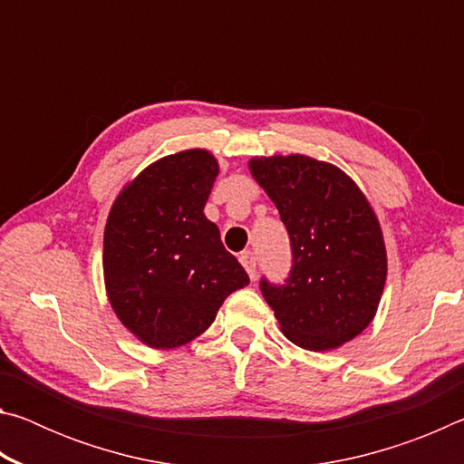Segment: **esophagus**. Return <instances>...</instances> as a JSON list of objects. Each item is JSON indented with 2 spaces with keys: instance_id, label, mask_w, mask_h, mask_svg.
Listing matches in <instances>:
<instances>
[{
  "instance_id": "34e87169",
  "label": "esophagus",
  "mask_w": 464,
  "mask_h": 464,
  "mask_svg": "<svg viewBox=\"0 0 464 464\" xmlns=\"http://www.w3.org/2000/svg\"><path fill=\"white\" fill-rule=\"evenodd\" d=\"M239 262L243 264V268L247 270V274H249V278L254 280L256 278V274H257V257H256V254L254 251H243V254L239 256Z\"/></svg>"
}]
</instances>
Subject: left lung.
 Segmentation results:
<instances>
[{
  "label": "left lung",
  "instance_id": "obj_1",
  "mask_svg": "<svg viewBox=\"0 0 464 464\" xmlns=\"http://www.w3.org/2000/svg\"><path fill=\"white\" fill-rule=\"evenodd\" d=\"M249 169L290 239L285 282L260 280L282 332L313 352L350 342L372 321L387 278L382 233L364 194L342 169L304 155L260 157Z\"/></svg>",
  "mask_w": 464,
  "mask_h": 464
}]
</instances>
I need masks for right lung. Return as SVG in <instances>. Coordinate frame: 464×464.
<instances>
[{"mask_svg": "<svg viewBox=\"0 0 464 464\" xmlns=\"http://www.w3.org/2000/svg\"><path fill=\"white\" fill-rule=\"evenodd\" d=\"M217 160L190 149L155 161L116 198L104 231V278L116 315L151 348L184 345L249 285L204 204Z\"/></svg>", "mask_w": 464, "mask_h": 464, "instance_id": "obj_1", "label": "right lung"}]
</instances>
